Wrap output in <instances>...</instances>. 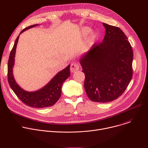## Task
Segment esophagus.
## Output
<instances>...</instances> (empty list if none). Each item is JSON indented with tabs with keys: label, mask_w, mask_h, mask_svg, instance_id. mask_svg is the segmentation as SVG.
<instances>
[{
	"label": "esophagus",
	"mask_w": 148,
	"mask_h": 148,
	"mask_svg": "<svg viewBox=\"0 0 148 148\" xmlns=\"http://www.w3.org/2000/svg\"><path fill=\"white\" fill-rule=\"evenodd\" d=\"M79 69V66L77 62H73L71 64L70 67V71L71 73H74Z\"/></svg>",
	"instance_id": "1"
}]
</instances>
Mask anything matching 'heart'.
Instances as JSON below:
<instances>
[{
	"instance_id": "obj_1",
	"label": "heart",
	"mask_w": 148,
	"mask_h": 148,
	"mask_svg": "<svg viewBox=\"0 0 148 148\" xmlns=\"http://www.w3.org/2000/svg\"><path fill=\"white\" fill-rule=\"evenodd\" d=\"M82 32L84 33H87L90 32V29H88V27H84V29H82ZM92 37H95V34H92Z\"/></svg>"
}]
</instances>
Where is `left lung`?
Returning <instances> with one entry per match:
<instances>
[{"label": "left lung", "instance_id": "1", "mask_svg": "<svg viewBox=\"0 0 148 148\" xmlns=\"http://www.w3.org/2000/svg\"><path fill=\"white\" fill-rule=\"evenodd\" d=\"M102 43H95L79 59L85 74L84 88L94 102H108L121 96L132 77L133 51L119 27L102 23Z\"/></svg>", "mask_w": 148, "mask_h": 148}]
</instances>
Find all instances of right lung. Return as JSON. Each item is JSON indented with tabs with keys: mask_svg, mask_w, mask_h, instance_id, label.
<instances>
[{
	"mask_svg": "<svg viewBox=\"0 0 148 148\" xmlns=\"http://www.w3.org/2000/svg\"><path fill=\"white\" fill-rule=\"evenodd\" d=\"M37 24L33 25L24 29L20 32V34L26 30L37 26ZM19 35L15 40L8 61V79L10 87L20 101L30 107L43 108L51 107L56 103L61 97V87L63 82L70 76V65H69L64 70L58 72L51 81L42 88L33 92H29L24 90L17 84L13 74L16 49Z\"/></svg>",
	"mask_w": 148,
	"mask_h": 148,
	"instance_id": "obj_1",
	"label": "right lung"
}]
</instances>
